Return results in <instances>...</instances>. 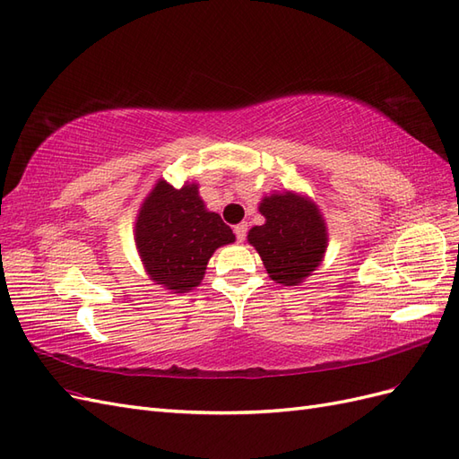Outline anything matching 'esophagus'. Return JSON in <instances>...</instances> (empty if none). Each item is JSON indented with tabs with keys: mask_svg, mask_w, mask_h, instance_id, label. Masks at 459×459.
Masks as SVG:
<instances>
[{
	"mask_svg": "<svg viewBox=\"0 0 459 459\" xmlns=\"http://www.w3.org/2000/svg\"><path fill=\"white\" fill-rule=\"evenodd\" d=\"M246 232H247V225H246V222H240V225L234 227V234H237V240H238V242H244Z\"/></svg>",
	"mask_w": 459,
	"mask_h": 459,
	"instance_id": "34e87169",
	"label": "esophagus"
}]
</instances>
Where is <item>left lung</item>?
Listing matches in <instances>:
<instances>
[{
  "instance_id": "left-lung-1",
  "label": "left lung",
  "mask_w": 459,
  "mask_h": 459,
  "mask_svg": "<svg viewBox=\"0 0 459 459\" xmlns=\"http://www.w3.org/2000/svg\"><path fill=\"white\" fill-rule=\"evenodd\" d=\"M265 222L250 229V242L269 273L282 286L302 284L323 264L329 230L317 204L294 190L271 192L259 202Z\"/></svg>"
}]
</instances>
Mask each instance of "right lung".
Masks as SVG:
<instances>
[{
	"instance_id": "right-lung-1",
	"label": "right lung",
	"mask_w": 459,
	"mask_h": 459,
	"mask_svg": "<svg viewBox=\"0 0 459 459\" xmlns=\"http://www.w3.org/2000/svg\"><path fill=\"white\" fill-rule=\"evenodd\" d=\"M198 188V182L186 180L175 188L160 178L134 222L136 250L148 279L173 294L200 286L217 247L237 240L219 213L205 207Z\"/></svg>"
}]
</instances>
